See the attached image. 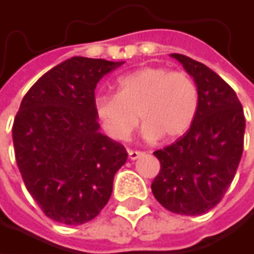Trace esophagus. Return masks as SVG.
<instances>
[{
    "label": "esophagus",
    "mask_w": 254,
    "mask_h": 254,
    "mask_svg": "<svg viewBox=\"0 0 254 254\" xmlns=\"http://www.w3.org/2000/svg\"><path fill=\"white\" fill-rule=\"evenodd\" d=\"M127 154H129V159H130V160H136V159H139L144 153H142V151H136V150H127Z\"/></svg>",
    "instance_id": "34e87169"
}]
</instances>
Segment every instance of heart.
<instances>
[{
    "instance_id": "obj_1",
    "label": "heart",
    "mask_w": 254,
    "mask_h": 254,
    "mask_svg": "<svg viewBox=\"0 0 254 254\" xmlns=\"http://www.w3.org/2000/svg\"><path fill=\"white\" fill-rule=\"evenodd\" d=\"M116 86V94H101L94 103L97 118L115 139H127L138 125V116L147 141L179 138L194 122L198 91L185 72L147 66L121 76Z\"/></svg>"
}]
</instances>
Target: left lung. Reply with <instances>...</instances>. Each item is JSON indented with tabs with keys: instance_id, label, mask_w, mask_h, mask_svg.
Returning a JSON list of instances; mask_svg holds the SVG:
<instances>
[{
	"instance_id": "1",
	"label": "left lung",
	"mask_w": 254,
	"mask_h": 254,
	"mask_svg": "<svg viewBox=\"0 0 254 254\" xmlns=\"http://www.w3.org/2000/svg\"><path fill=\"white\" fill-rule=\"evenodd\" d=\"M192 76L198 109L188 132L154 151L160 172L151 184L168 210L195 216L213 209L225 195L243 154L246 119L228 83L212 69L182 54H171Z\"/></svg>"
}]
</instances>
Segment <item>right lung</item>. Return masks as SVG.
<instances>
[{"label":"right lung","instance_id":"obj_1","mask_svg":"<svg viewBox=\"0 0 254 254\" xmlns=\"http://www.w3.org/2000/svg\"><path fill=\"white\" fill-rule=\"evenodd\" d=\"M124 64L72 57L39 77L26 92L13 124V144L27 191L56 222L82 225L107 204L125 147L103 135L95 86Z\"/></svg>","mask_w":254,"mask_h":254}]
</instances>
